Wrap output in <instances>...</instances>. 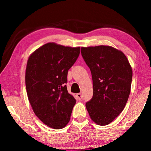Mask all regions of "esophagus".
Instances as JSON below:
<instances>
[{
    "label": "esophagus",
    "instance_id": "1",
    "mask_svg": "<svg viewBox=\"0 0 151 151\" xmlns=\"http://www.w3.org/2000/svg\"><path fill=\"white\" fill-rule=\"evenodd\" d=\"M76 96H77L78 100H81V99H82V94H81V93H77V94H76Z\"/></svg>",
    "mask_w": 151,
    "mask_h": 151
}]
</instances>
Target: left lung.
<instances>
[{
  "mask_svg": "<svg viewBox=\"0 0 151 151\" xmlns=\"http://www.w3.org/2000/svg\"><path fill=\"white\" fill-rule=\"evenodd\" d=\"M93 78V95L86 103L91 119L107 125L123 111L129 99L132 71L124 53L109 46L82 47Z\"/></svg>",
  "mask_w": 151,
  "mask_h": 151,
  "instance_id": "1",
  "label": "left lung"
}]
</instances>
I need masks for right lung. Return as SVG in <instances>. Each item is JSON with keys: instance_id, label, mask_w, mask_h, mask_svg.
I'll return each instance as SVG.
<instances>
[{"instance_id": "1", "label": "right lung", "mask_w": 151, "mask_h": 151, "mask_svg": "<svg viewBox=\"0 0 151 151\" xmlns=\"http://www.w3.org/2000/svg\"><path fill=\"white\" fill-rule=\"evenodd\" d=\"M81 48L47 43L28 60L25 83L33 111L43 123L60 129L70 121L76 99L68 93V71L80 54Z\"/></svg>"}]
</instances>
